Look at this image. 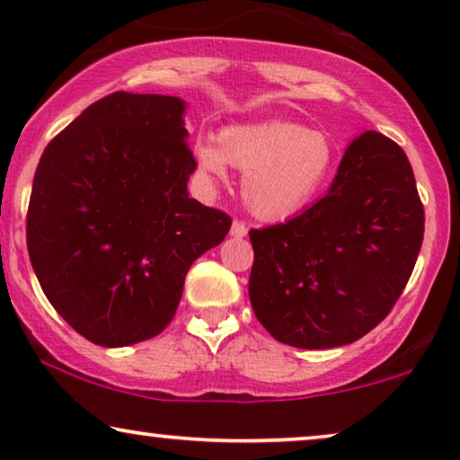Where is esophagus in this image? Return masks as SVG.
I'll return each mask as SVG.
<instances>
[{"label": "esophagus", "mask_w": 460, "mask_h": 460, "mask_svg": "<svg viewBox=\"0 0 460 460\" xmlns=\"http://www.w3.org/2000/svg\"><path fill=\"white\" fill-rule=\"evenodd\" d=\"M249 232V228H247V224L244 222H238V219H234V222H232V228H230V234L232 236H236V238H241V236H244Z\"/></svg>", "instance_id": "1"}]
</instances>
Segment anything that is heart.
I'll return each mask as SVG.
<instances>
[{
  "label": "heart",
  "instance_id": "obj_1",
  "mask_svg": "<svg viewBox=\"0 0 460 460\" xmlns=\"http://www.w3.org/2000/svg\"><path fill=\"white\" fill-rule=\"evenodd\" d=\"M192 156L209 181L228 180V165L244 172L243 199L260 219H285L304 209L335 165V150L323 131L282 119L228 125L219 142L199 137Z\"/></svg>",
  "mask_w": 460,
  "mask_h": 460
}]
</instances>
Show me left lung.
<instances>
[{
	"label": "left lung",
	"instance_id": "8db88e82",
	"mask_svg": "<svg viewBox=\"0 0 460 460\" xmlns=\"http://www.w3.org/2000/svg\"><path fill=\"white\" fill-rule=\"evenodd\" d=\"M423 232L404 150L379 131H364L323 199L285 224L249 232L257 320L276 341L301 349L358 341L404 291Z\"/></svg>",
	"mask_w": 460,
	"mask_h": 460
}]
</instances>
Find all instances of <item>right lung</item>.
<instances>
[{
  "mask_svg": "<svg viewBox=\"0 0 460 460\" xmlns=\"http://www.w3.org/2000/svg\"><path fill=\"white\" fill-rule=\"evenodd\" d=\"M186 102L115 92L43 150L27 247L54 310L102 348L156 337L172 323L192 261L232 219L188 197L197 169Z\"/></svg>",
  "mask_w": 460,
  "mask_h": 460,
  "instance_id": "obj_1",
  "label": "right lung"
}]
</instances>
